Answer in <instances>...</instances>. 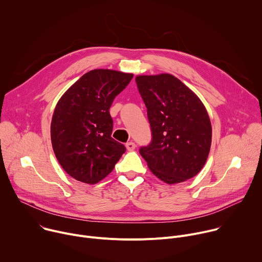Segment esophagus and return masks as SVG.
I'll use <instances>...</instances> for the list:
<instances>
[{
  "instance_id": "34e87169",
  "label": "esophagus",
  "mask_w": 262,
  "mask_h": 262,
  "mask_svg": "<svg viewBox=\"0 0 262 262\" xmlns=\"http://www.w3.org/2000/svg\"><path fill=\"white\" fill-rule=\"evenodd\" d=\"M125 147H126V149H127L128 151H132V150H134V149L136 148V144L134 142H127L125 144Z\"/></svg>"
}]
</instances>
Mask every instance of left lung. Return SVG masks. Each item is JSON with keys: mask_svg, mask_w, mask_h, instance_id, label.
<instances>
[{"mask_svg": "<svg viewBox=\"0 0 262 262\" xmlns=\"http://www.w3.org/2000/svg\"><path fill=\"white\" fill-rule=\"evenodd\" d=\"M136 83L151 128V142L140 148L148 168L169 184L194 177L211 144V124L202 101L169 73L138 76Z\"/></svg>", "mask_w": 262, "mask_h": 262, "instance_id": "8db88e82", "label": "left lung"}]
</instances>
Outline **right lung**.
<instances>
[{
    "instance_id": "obj_1",
    "label": "right lung",
    "mask_w": 262,
    "mask_h": 262,
    "mask_svg": "<svg viewBox=\"0 0 262 262\" xmlns=\"http://www.w3.org/2000/svg\"><path fill=\"white\" fill-rule=\"evenodd\" d=\"M134 74L94 69L81 77L58 101L51 124L55 156L74 179L94 184L114 169L125 152L111 137L110 107Z\"/></svg>"
}]
</instances>
